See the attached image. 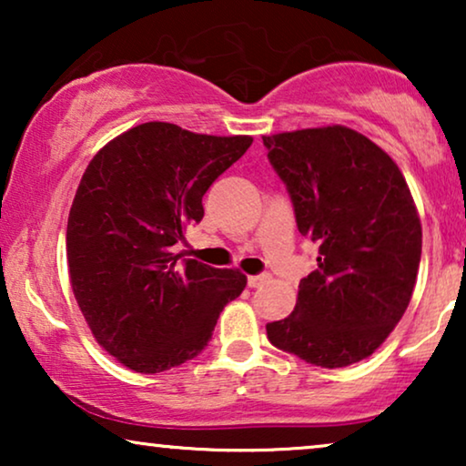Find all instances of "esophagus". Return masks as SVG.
<instances>
[{
    "mask_svg": "<svg viewBox=\"0 0 466 466\" xmlns=\"http://www.w3.org/2000/svg\"><path fill=\"white\" fill-rule=\"evenodd\" d=\"M267 279H269L267 273H260V276H248V286H250V289H258V286L265 284Z\"/></svg>",
    "mask_w": 466,
    "mask_h": 466,
    "instance_id": "1",
    "label": "esophagus"
}]
</instances>
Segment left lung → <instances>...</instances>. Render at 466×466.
Instances as JSON below:
<instances>
[{
  "instance_id": "left-lung-1",
  "label": "left lung",
  "mask_w": 466,
  "mask_h": 466,
  "mask_svg": "<svg viewBox=\"0 0 466 466\" xmlns=\"http://www.w3.org/2000/svg\"><path fill=\"white\" fill-rule=\"evenodd\" d=\"M263 144L299 233L320 246L295 309L267 324V337L316 367L354 365L386 341L411 301L422 225L410 187L378 144L348 127L276 133Z\"/></svg>"
}]
</instances>
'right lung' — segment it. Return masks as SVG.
I'll return each mask as SVG.
<instances>
[{"instance_id": "add662e5", "label": "right lung", "mask_w": 466, "mask_h": 466, "mask_svg": "<svg viewBox=\"0 0 466 466\" xmlns=\"http://www.w3.org/2000/svg\"><path fill=\"white\" fill-rule=\"evenodd\" d=\"M250 144L144 123L88 163L67 218L69 282L95 339L133 371L161 373L201 354L220 311L246 289L239 269L180 263L171 248Z\"/></svg>"}]
</instances>
